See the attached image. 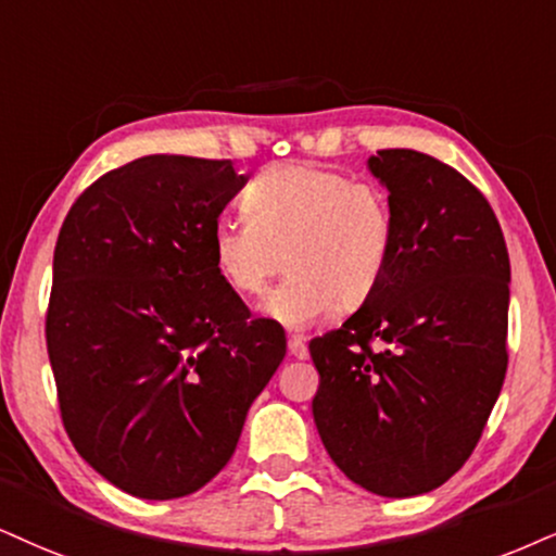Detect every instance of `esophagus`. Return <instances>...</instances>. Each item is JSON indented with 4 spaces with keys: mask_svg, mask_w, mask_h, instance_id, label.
<instances>
[{
    "mask_svg": "<svg viewBox=\"0 0 556 556\" xmlns=\"http://www.w3.org/2000/svg\"><path fill=\"white\" fill-rule=\"evenodd\" d=\"M289 353L299 361H304L306 355H309V351H306V342L301 338H289Z\"/></svg>",
    "mask_w": 556,
    "mask_h": 556,
    "instance_id": "1",
    "label": "esophagus"
}]
</instances>
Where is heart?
<instances>
[{
	"mask_svg": "<svg viewBox=\"0 0 556 556\" xmlns=\"http://www.w3.org/2000/svg\"><path fill=\"white\" fill-rule=\"evenodd\" d=\"M242 211L244 218L211 226V260L242 299L263 296L286 265L289 278L265 301L286 325L366 304L392 267L394 208L371 180L319 164H273L244 188Z\"/></svg>",
	"mask_w": 556,
	"mask_h": 556,
	"instance_id": "1",
	"label": "heart"
}]
</instances>
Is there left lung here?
<instances>
[{"label": "left lung", "instance_id": "left-lung-1", "mask_svg": "<svg viewBox=\"0 0 556 556\" xmlns=\"http://www.w3.org/2000/svg\"><path fill=\"white\" fill-rule=\"evenodd\" d=\"M368 167L394 208L392 267L309 342L312 413L351 482L413 497L467 464L503 389L510 260L488 198L454 167L413 149H381Z\"/></svg>", "mask_w": 556, "mask_h": 556}]
</instances>
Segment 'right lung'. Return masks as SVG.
Wrapping results in <instances>:
<instances>
[{
  "label": "right lung",
  "mask_w": 556,
  "mask_h": 556,
  "mask_svg": "<svg viewBox=\"0 0 556 556\" xmlns=\"http://www.w3.org/2000/svg\"><path fill=\"white\" fill-rule=\"evenodd\" d=\"M244 175L231 160L152 154L98 177L53 250L46 345L77 454L143 500L201 490L286 355L218 278L211 226Z\"/></svg>",
  "instance_id": "add662e5"
}]
</instances>
